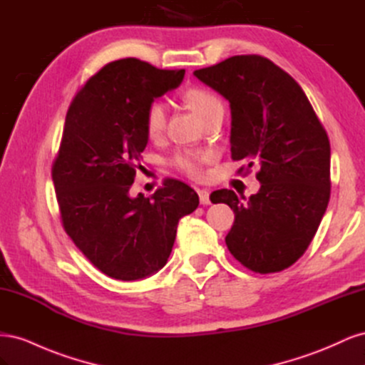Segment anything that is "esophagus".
<instances>
[{
    "mask_svg": "<svg viewBox=\"0 0 365 365\" xmlns=\"http://www.w3.org/2000/svg\"><path fill=\"white\" fill-rule=\"evenodd\" d=\"M197 196H200V202L202 205H208L210 204V192L205 189H200L197 190Z\"/></svg>",
    "mask_w": 365,
    "mask_h": 365,
    "instance_id": "esophagus-1",
    "label": "esophagus"
}]
</instances>
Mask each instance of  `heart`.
I'll return each mask as SVG.
<instances>
[{
  "mask_svg": "<svg viewBox=\"0 0 365 365\" xmlns=\"http://www.w3.org/2000/svg\"><path fill=\"white\" fill-rule=\"evenodd\" d=\"M184 102L192 111L200 117L204 123L216 115H222V101L213 93L202 86H193L182 93ZM168 123V108L161 101H153L145 113V130L150 140H160ZM210 158L207 152L196 150H180L170 160V164L187 176L200 178L202 175V165Z\"/></svg>",
  "mask_w": 365,
  "mask_h": 365,
  "instance_id": "obj_1",
  "label": "heart"
}]
</instances>
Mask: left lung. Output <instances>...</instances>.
<instances>
[{"instance_id": "8db88e82", "label": "left lung", "mask_w": 365, "mask_h": 365, "mask_svg": "<svg viewBox=\"0 0 365 365\" xmlns=\"http://www.w3.org/2000/svg\"><path fill=\"white\" fill-rule=\"evenodd\" d=\"M195 76L230 102L231 158L257 164L256 195H210L235 212L225 244L245 268H289L311 244L330 197V143L302 86L269 59L240 54ZM245 165L237 170L244 172Z\"/></svg>"}]
</instances>
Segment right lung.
Returning a JSON list of instances; mask_svg holds the SVG:
<instances>
[{"label": "right lung", "instance_id": "right-lung-1", "mask_svg": "<svg viewBox=\"0 0 365 365\" xmlns=\"http://www.w3.org/2000/svg\"><path fill=\"white\" fill-rule=\"evenodd\" d=\"M184 70L135 58L106 63L70 103L51 178L62 227L94 267L115 280H140L168 262L178 220L200 197L164 180L146 197L129 196L148 145L146 108L178 86Z\"/></svg>", "mask_w": 365, "mask_h": 365}]
</instances>
